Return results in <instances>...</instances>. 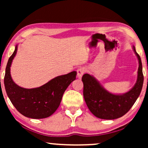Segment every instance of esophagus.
Listing matches in <instances>:
<instances>
[{
	"label": "esophagus",
	"mask_w": 148,
	"mask_h": 148,
	"mask_svg": "<svg viewBox=\"0 0 148 148\" xmlns=\"http://www.w3.org/2000/svg\"><path fill=\"white\" fill-rule=\"evenodd\" d=\"M86 72V69L84 68V67H81V68L78 69H77V77H78L79 78H81L82 76H83L84 74Z\"/></svg>",
	"instance_id": "esophagus-1"
}]
</instances>
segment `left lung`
Returning <instances> with one entry per match:
<instances>
[{
    "label": "left lung",
    "instance_id": "8db88e82",
    "mask_svg": "<svg viewBox=\"0 0 148 148\" xmlns=\"http://www.w3.org/2000/svg\"><path fill=\"white\" fill-rule=\"evenodd\" d=\"M133 50L139 62L138 77L134 86L126 93H110L92 76L85 74L82 76L85 101L95 116L102 119H114L121 117L129 111L139 97L143 86L144 76L141 59L136 53L134 46Z\"/></svg>",
    "mask_w": 148,
    "mask_h": 148
}]
</instances>
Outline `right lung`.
Masks as SVG:
<instances>
[{
  "instance_id": "obj_1",
  "label": "right lung",
  "mask_w": 148,
  "mask_h": 148,
  "mask_svg": "<svg viewBox=\"0 0 148 148\" xmlns=\"http://www.w3.org/2000/svg\"><path fill=\"white\" fill-rule=\"evenodd\" d=\"M17 46L8 59L4 79L5 89L12 104L20 114L32 119H42L51 116L58 108L62 95L76 79L73 71L57 76L37 88L25 89L17 86L12 79L10 66L16 56Z\"/></svg>"
}]
</instances>
